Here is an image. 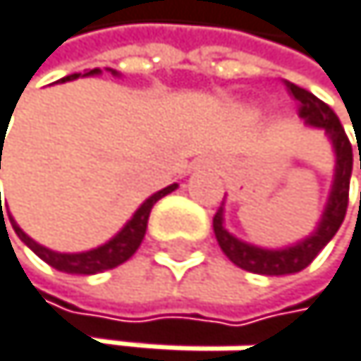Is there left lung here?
Wrapping results in <instances>:
<instances>
[{
	"label": "left lung",
	"instance_id": "1",
	"mask_svg": "<svg viewBox=\"0 0 361 361\" xmlns=\"http://www.w3.org/2000/svg\"><path fill=\"white\" fill-rule=\"evenodd\" d=\"M288 95L298 102L300 106V117L308 126L322 128L329 135L335 148V177H333V188L324 208L322 219L317 228L306 237V240L298 242L295 246L286 248H259L253 244H246L231 235L224 226V208H219L213 217V231L217 237L219 248L224 250V255L244 271L257 273V275H290L304 271L311 264L319 250L326 246L333 235L340 231L342 221L346 217L348 208V186H350V171H353V148L344 133V126L333 113L329 104L317 99L313 92L306 88H300L290 82H284ZM360 171H361V150H360ZM361 204V200H360Z\"/></svg>",
	"mask_w": 361,
	"mask_h": 361
}]
</instances>
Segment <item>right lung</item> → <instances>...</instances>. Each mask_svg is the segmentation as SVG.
Listing matches in <instances>:
<instances>
[{
	"mask_svg": "<svg viewBox=\"0 0 361 361\" xmlns=\"http://www.w3.org/2000/svg\"><path fill=\"white\" fill-rule=\"evenodd\" d=\"M102 71L99 68H92L88 73H84V77L88 75H99ZM113 75H117L115 71H111ZM79 73L75 75H68L59 79V82H71V79H77ZM4 137V135H1ZM0 169H1V153H0ZM177 188V184H171L166 186L161 190H157L155 195H150L140 208L135 211V215L126 221V226L121 228L113 240H108L106 244L92 248V250H86V253H57V250H50L42 244H37L35 240H30V237L21 231L17 226V221L11 217V224L17 233V237L21 242H24L35 255L42 257L46 264H50L53 269L61 271V273H71V275H95V273H102V271H111L115 269V266L124 264L126 259H130L135 255V250L140 248L144 235H146V226H148V217H150V211H153V206L164 197L169 195V192H173ZM0 211H1V202H0ZM4 213V211H1Z\"/></svg>",
	"mask_w": 361,
	"mask_h": 361,
	"instance_id": "add662e5",
	"label": "right lung"
}]
</instances>
